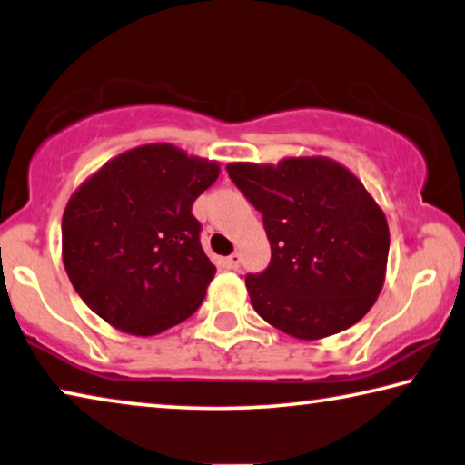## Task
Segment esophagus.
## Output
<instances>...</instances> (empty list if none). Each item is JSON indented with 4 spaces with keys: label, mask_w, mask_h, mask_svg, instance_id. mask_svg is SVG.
I'll return each mask as SVG.
<instances>
[{
    "label": "esophagus",
    "mask_w": 465,
    "mask_h": 465,
    "mask_svg": "<svg viewBox=\"0 0 465 465\" xmlns=\"http://www.w3.org/2000/svg\"><path fill=\"white\" fill-rule=\"evenodd\" d=\"M224 263H226L228 270H239V268H241V255H239V253L228 255Z\"/></svg>",
    "instance_id": "1"
}]
</instances>
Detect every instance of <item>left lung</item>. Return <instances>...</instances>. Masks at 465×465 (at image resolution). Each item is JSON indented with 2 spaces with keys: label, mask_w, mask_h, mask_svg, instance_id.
Masks as SVG:
<instances>
[{
  "label": "left lung",
  "mask_w": 465,
  "mask_h": 465,
  "mask_svg": "<svg viewBox=\"0 0 465 465\" xmlns=\"http://www.w3.org/2000/svg\"><path fill=\"white\" fill-rule=\"evenodd\" d=\"M262 213L272 257L247 274L255 312L295 339L337 334L366 316L384 284L389 226L363 184L326 158L228 163Z\"/></svg>",
  "instance_id": "8db88e82"
}]
</instances>
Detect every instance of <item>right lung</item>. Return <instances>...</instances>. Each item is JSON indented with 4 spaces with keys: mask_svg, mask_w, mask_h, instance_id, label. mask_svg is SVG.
I'll return each instance as SVG.
<instances>
[{
    "mask_svg": "<svg viewBox=\"0 0 465 465\" xmlns=\"http://www.w3.org/2000/svg\"><path fill=\"white\" fill-rule=\"evenodd\" d=\"M218 173L216 162L155 143L110 160L70 197L64 266L99 318L152 337L197 312L216 266L191 208Z\"/></svg>",
    "mask_w": 465,
    "mask_h": 465,
    "instance_id": "right-lung-1",
    "label": "right lung"
}]
</instances>
